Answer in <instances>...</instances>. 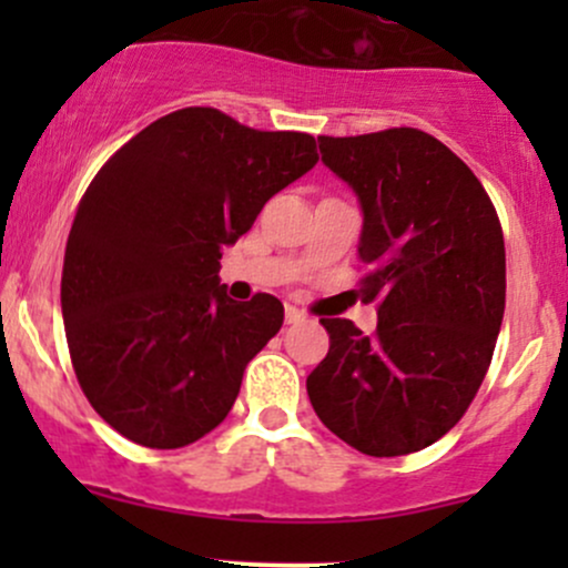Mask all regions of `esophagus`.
<instances>
[{"mask_svg":"<svg viewBox=\"0 0 568 568\" xmlns=\"http://www.w3.org/2000/svg\"><path fill=\"white\" fill-rule=\"evenodd\" d=\"M304 317H306V315H304L302 310H296V306H293V304H285V323H288V325L302 323Z\"/></svg>","mask_w":568,"mask_h":568,"instance_id":"obj_1","label":"esophagus"}]
</instances>
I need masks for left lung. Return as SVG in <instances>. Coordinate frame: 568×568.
I'll return each instance as SVG.
<instances>
[{
  "instance_id": "1",
  "label": "left lung",
  "mask_w": 568,
  "mask_h": 568,
  "mask_svg": "<svg viewBox=\"0 0 568 568\" xmlns=\"http://www.w3.org/2000/svg\"><path fill=\"white\" fill-rule=\"evenodd\" d=\"M317 143L361 202V291L379 298V325L366 336L323 317L331 347L306 395L357 452H422L465 416L491 363L505 315L497 211L470 168L416 128Z\"/></svg>"
}]
</instances>
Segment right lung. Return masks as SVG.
<instances>
[{
    "label": "right lung",
    "instance_id": "obj_1",
    "mask_svg": "<svg viewBox=\"0 0 568 568\" xmlns=\"http://www.w3.org/2000/svg\"><path fill=\"white\" fill-rule=\"evenodd\" d=\"M315 162L312 135L189 106L98 171L69 232L61 310L82 393L116 433L181 448L226 419L283 304L226 296L221 247Z\"/></svg>",
    "mask_w": 568,
    "mask_h": 568
}]
</instances>
